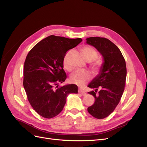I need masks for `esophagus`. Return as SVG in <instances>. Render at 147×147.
<instances>
[{"label": "esophagus", "instance_id": "34e87169", "mask_svg": "<svg viewBox=\"0 0 147 147\" xmlns=\"http://www.w3.org/2000/svg\"><path fill=\"white\" fill-rule=\"evenodd\" d=\"M78 93H80V94H81L83 96L86 95V93L84 92L83 90H81V89H79V90H78Z\"/></svg>", "mask_w": 147, "mask_h": 147}]
</instances>
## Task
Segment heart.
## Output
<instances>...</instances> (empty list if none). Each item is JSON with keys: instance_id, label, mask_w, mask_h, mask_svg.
I'll use <instances>...</instances> for the list:
<instances>
[{"instance_id": "obj_1", "label": "heart", "mask_w": 147, "mask_h": 147, "mask_svg": "<svg viewBox=\"0 0 147 147\" xmlns=\"http://www.w3.org/2000/svg\"><path fill=\"white\" fill-rule=\"evenodd\" d=\"M80 51L84 59L87 61L90 62L93 61L91 65L93 69L97 70L100 67L101 65V62L99 59H95L97 56V52L94 48L90 46H84L81 48ZM70 51H68L66 53L63 61L64 68L67 70H70L69 66L67 64V57ZM91 78V75L88 71L77 70L71 74L70 80L72 83L76 84L78 86H83L90 80Z\"/></svg>"}]
</instances>
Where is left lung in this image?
<instances>
[{"instance_id":"8db88e82","label":"left lung","mask_w":147,"mask_h":147,"mask_svg":"<svg viewBox=\"0 0 147 147\" xmlns=\"http://www.w3.org/2000/svg\"><path fill=\"white\" fill-rule=\"evenodd\" d=\"M86 43L96 48L104 59L99 74L88 85L94 90L88 93L95 98L88 112L96 118L103 119L113 112L121 98L126 83V62L119 49L107 38L92 37L86 38Z\"/></svg>"}]
</instances>
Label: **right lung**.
Segmentation results:
<instances>
[{"label":"right lung","mask_w":147,"mask_h":147,"mask_svg":"<svg viewBox=\"0 0 147 147\" xmlns=\"http://www.w3.org/2000/svg\"><path fill=\"white\" fill-rule=\"evenodd\" d=\"M82 41L50 35L36 44L24 62L23 86L30 104L38 115L52 118L63 110L67 97L78 93L74 84L58 87L67 78L63 69L66 52Z\"/></svg>","instance_id":"1"}]
</instances>
